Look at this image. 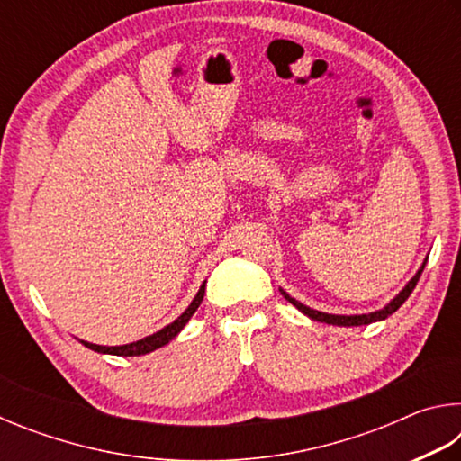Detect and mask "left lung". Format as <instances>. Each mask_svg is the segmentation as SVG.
<instances>
[{
	"label": "left lung",
	"mask_w": 461,
	"mask_h": 461,
	"mask_svg": "<svg viewBox=\"0 0 461 461\" xmlns=\"http://www.w3.org/2000/svg\"><path fill=\"white\" fill-rule=\"evenodd\" d=\"M423 268H425V264L423 267H420V270L417 272L415 276H412V280L411 283L402 288V291L394 296L393 301L388 303V305L384 307V309H380V311H376V313H368V315H327V313H321V311H313V309H309V307H305L303 305V303H299V301H294L293 296H288L285 291H283V296L285 299L288 301V303H293V305L299 309V311H303V313H305L307 317H311V319H315V321H321V323H331V325H343V327H352V325H368V323H374V321H380V319H386L388 315H393L396 309H399L404 301L409 299V294L412 293V288L417 286V283H419V278H420V272H423Z\"/></svg>",
	"instance_id": "obj_1"
}]
</instances>
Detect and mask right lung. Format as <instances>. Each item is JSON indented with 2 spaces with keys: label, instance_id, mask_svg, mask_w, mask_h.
Segmentation results:
<instances>
[{
  "label": "right lung",
  "instance_id": "obj_1",
  "mask_svg": "<svg viewBox=\"0 0 461 461\" xmlns=\"http://www.w3.org/2000/svg\"><path fill=\"white\" fill-rule=\"evenodd\" d=\"M203 294H205V283L201 285L197 296H194L193 303L189 305V309L185 311V313L175 319L173 323L167 325L165 330L156 331L152 335H148V338L140 339V341H134V343H126V346H113V348H107V346H95V343H89V341H81L85 348L93 349V352H99V354H113V356H142V354H150L154 352V349H158L162 346H167V343L176 338L178 333H181L183 327L189 323V319L193 317L194 311L199 309L201 301H203Z\"/></svg>",
  "mask_w": 461,
  "mask_h": 461
}]
</instances>
